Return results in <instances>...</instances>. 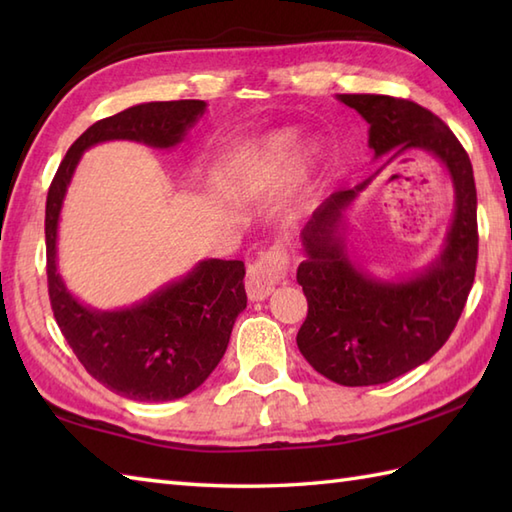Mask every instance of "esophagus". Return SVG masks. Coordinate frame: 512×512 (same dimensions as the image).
I'll use <instances>...</instances> for the list:
<instances>
[{"label":"esophagus","mask_w":512,"mask_h":512,"mask_svg":"<svg viewBox=\"0 0 512 512\" xmlns=\"http://www.w3.org/2000/svg\"><path fill=\"white\" fill-rule=\"evenodd\" d=\"M286 253L279 248L268 250L257 259L253 266H248L246 273V295L250 301H264L275 292L277 281L286 270Z\"/></svg>","instance_id":"34e87169"}]
</instances>
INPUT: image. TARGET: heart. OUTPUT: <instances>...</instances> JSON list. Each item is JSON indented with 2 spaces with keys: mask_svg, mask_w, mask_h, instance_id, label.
I'll return each instance as SVG.
<instances>
[{
  "mask_svg": "<svg viewBox=\"0 0 512 512\" xmlns=\"http://www.w3.org/2000/svg\"><path fill=\"white\" fill-rule=\"evenodd\" d=\"M301 156V138L295 129L268 134L231 158L222 176V191L239 198L264 193L284 180L299 165Z\"/></svg>",
  "mask_w": 512,
  "mask_h": 512,
  "instance_id": "obj_1",
  "label": "heart"
}]
</instances>
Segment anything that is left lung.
Wrapping results in <instances>:
<instances>
[{
	"label": "left lung",
	"instance_id": "left-lung-1",
	"mask_svg": "<svg viewBox=\"0 0 512 512\" xmlns=\"http://www.w3.org/2000/svg\"><path fill=\"white\" fill-rule=\"evenodd\" d=\"M369 123L374 160L389 158L367 180L332 193L301 231L306 259L297 281L308 317L297 334L303 358L345 387L389 383L427 363L447 343L469 297L477 262V193L460 140L418 103L380 94H336ZM420 150L450 173L454 217L441 253L418 274L376 278L357 264L346 239V213L389 161Z\"/></svg>",
	"mask_w": 512,
	"mask_h": 512
}]
</instances>
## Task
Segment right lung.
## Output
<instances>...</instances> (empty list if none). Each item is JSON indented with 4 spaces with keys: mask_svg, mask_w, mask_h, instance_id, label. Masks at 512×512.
<instances>
[{
    "mask_svg": "<svg viewBox=\"0 0 512 512\" xmlns=\"http://www.w3.org/2000/svg\"><path fill=\"white\" fill-rule=\"evenodd\" d=\"M206 112L204 101H151L94 123L74 140L46 200L48 292L54 319L83 367L114 394L138 402L176 400L211 376L246 308L244 262L202 259L187 275L127 308L83 303L59 273L57 239L65 193L81 156L107 140L176 149Z\"/></svg>",
    "mask_w": 512,
    "mask_h": 512,
    "instance_id": "1",
    "label": "right lung"
}]
</instances>
